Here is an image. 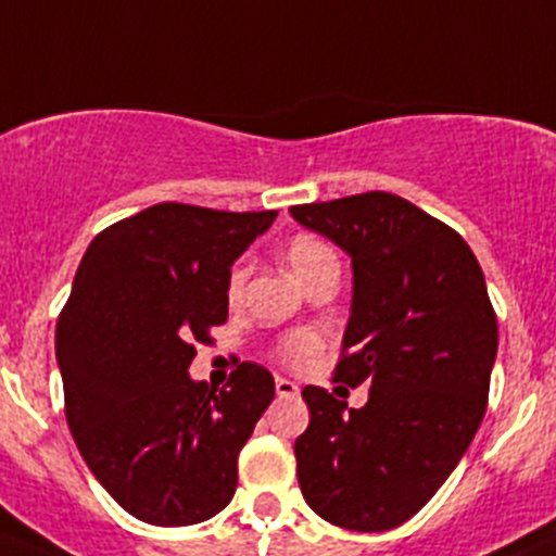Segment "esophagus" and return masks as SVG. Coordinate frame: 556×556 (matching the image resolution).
Here are the masks:
<instances>
[{"label": "esophagus", "mask_w": 556, "mask_h": 556, "mask_svg": "<svg viewBox=\"0 0 556 556\" xmlns=\"http://www.w3.org/2000/svg\"><path fill=\"white\" fill-rule=\"evenodd\" d=\"M274 387H277V395L279 397H299V384L295 382H290V379H282L279 377L277 382H274Z\"/></svg>", "instance_id": "34e87169"}]
</instances>
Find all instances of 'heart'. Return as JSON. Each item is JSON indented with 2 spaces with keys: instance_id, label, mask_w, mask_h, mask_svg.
<instances>
[{
  "instance_id": "heart-1",
  "label": "heart",
  "mask_w": 556,
  "mask_h": 556,
  "mask_svg": "<svg viewBox=\"0 0 556 556\" xmlns=\"http://www.w3.org/2000/svg\"><path fill=\"white\" fill-rule=\"evenodd\" d=\"M330 261H336L333 247L325 244L323 239L309 237V233H301V237H295L293 242L288 244V263L299 279L309 277L314 268H319L323 263H330ZM247 277H250V268H247V263L233 266L231 277H228V299L231 301L242 299ZM319 346H323V336L312 328H301V330H293V333L285 336V339L279 341L277 355H279V361L288 363V366L304 368V366H309V361L317 355Z\"/></svg>"
}]
</instances>
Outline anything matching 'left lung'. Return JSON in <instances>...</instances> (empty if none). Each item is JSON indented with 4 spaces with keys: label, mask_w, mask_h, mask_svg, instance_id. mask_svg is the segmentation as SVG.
<instances>
[{
    "label": "left lung",
    "mask_w": 556,
    "mask_h": 556,
    "mask_svg": "<svg viewBox=\"0 0 556 556\" xmlns=\"http://www.w3.org/2000/svg\"><path fill=\"white\" fill-rule=\"evenodd\" d=\"M290 215L352 257L336 382L368 384L363 408L304 387L301 492L330 525L392 530L450 479L486 412L497 317L484 271L454 228L384 190Z\"/></svg>",
    "instance_id": "left-lung-1"
}]
</instances>
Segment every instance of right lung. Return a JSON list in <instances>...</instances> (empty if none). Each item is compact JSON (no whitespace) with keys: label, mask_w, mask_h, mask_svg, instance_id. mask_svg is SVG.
I'll return each instance as SVG.
<instances>
[{"label":"right lung","mask_w":556,"mask_h":556,"mask_svg":"<svg viewBox=\"0 0 556 556\" xmlns=\"http://www.w3.org/2000/svg\"><path fill=\"white\" fill-rule=\"evenodd\" d=\"M274 217L164 201L104 228L77 268L55 325L66 422L99 484L148 525H199L237 492L274 379L242 363L215 392L188 368L228 319L233 261Z\"/></svg>","instance_id":"add662e5"}]
</instances>
